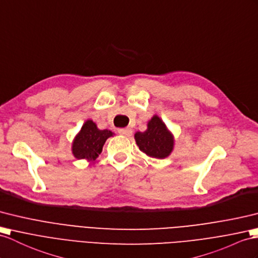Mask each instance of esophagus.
Instances as JSON below:
<instances>
[{
	"mask_svg": "<svg viewBox=\"0 0 258 258\" xmlns=\"http://www.w3.org/2000/svg\"><path fill=\"white\" fill-rule=\"evenodd\" d=\"M118 133L122 135V136H125V137H130L131 135H133V131H131L129 128H122V129H119Z\"/></svg>",
	"mask_w": 258,
	"mask_h": 258,
	"instance_id": "1",
	"label": "esophagus"
}]
</instances>
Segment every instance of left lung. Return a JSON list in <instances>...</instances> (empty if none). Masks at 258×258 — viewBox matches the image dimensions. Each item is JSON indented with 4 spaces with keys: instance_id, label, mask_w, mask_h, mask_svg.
<instances>
[{
    "instance_id": "1",
    "label": "left lung",
    "mask_w": 258,
    "mask_h": 258,
    "mask_svg": "<svg viewBox=\"0 0 258 258\" xmlns=\"http://www.w3.org/2000/svg\"><path fill=\"white\" fill-rule=\"evenodd\" d=\"M135 139L138 147L150 158L164 159L171 154L174 147L172 134L158 116H153L144 133H137Z\"/></svg>"
}]
</instances>
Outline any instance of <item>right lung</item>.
<instances>
[{
  "label": "right lung",
  "instance_id": "right-lung-1",
  "mask_svg": "<svg viewBox=\"0 0 258 258\" xmlns=\"http://www.w3.org/2000/svg\"><path fill=\"white\" fill-rule=\"evenodd\" d=\"M111 136L110 130H99L95 122L87 120L73 141V155L79 160H95L102 152L104 143Z\"/></svg>",
  "mask_w": 258,
  "mask_h": 258
}]
</instances>
